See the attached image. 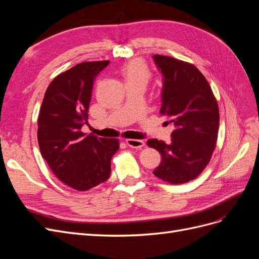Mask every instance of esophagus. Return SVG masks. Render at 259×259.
<instances>
[{
	"mask_svg": "<svg viewBox=\"0 0 259 259\" xmlns=\"http://www.w3.org/2000/svg\"><path fill=\"white\" fill-rule=\"evenodd\" d=\"M125 143H126L128 147L135 148V149H140L145 146V143L143 140H139V139H126L125 140Z\"/></svg>",
	"mask_w": 259,
	"mask_h": 259,
	"instance_id": "esophagus-1",
	"label": "esophagus"
}]
</instances>
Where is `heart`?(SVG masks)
Masks as SVG:
<instances>
[{
    "label": "heart",
    "mask_w": 259,
    "mask_h": 259,
    "mask_svg": "<svg viewBox=\"0 0 259 259\" xmlns=\"http://www.w3.org/2000/svg\"><path fill=\"white\" fill-rule=\"evenodd\" d=\"M122 72L127 82L147 83L150 77V70L143 60L134 59L128 61L122 69Z\"/></svg>",
    "instance_id": "obj_1"
}]
</instances>
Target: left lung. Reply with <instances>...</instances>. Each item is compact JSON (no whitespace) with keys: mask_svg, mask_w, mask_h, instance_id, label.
I'll return each instance as SVG.
<instances>
[{"mask_svg":"<svg viewBox=\"0 0 259 259\" xmlns=\"http://www.w3.org/2000/svg\"><path fill=\"white\" fill-rule=\"evenodd\" d=\"M163 74L160 113L174 124L170 144L149 139L147 145L161 153L154 176L171 185L197 178L213 154L219 126V110L213 91L200 70L190 62L154 55Z\"/></svg>","mask_w":259,"mask_h":259,"instance_id":"8db88e82","label":"left lung"}]
</instances>
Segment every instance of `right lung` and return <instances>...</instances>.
<instances>
[{"label": "right lung", "instance_id": "right-lung-1", "mask_svg": "<svg viewBox=\"0 0 259 259\" xmlns=\"http://www.w3.org/2000/svg\"><path fill=\"white\" fill-rule=\"evenodd\" d=\"M109 60L85 61L58 74L45 92L37 117V142L43 159L59 180L86 191L110 177L116 138L85 135L93 84Z\"/></svg>", "mask_w": 259, "mask_h": 259}]
</instances>
